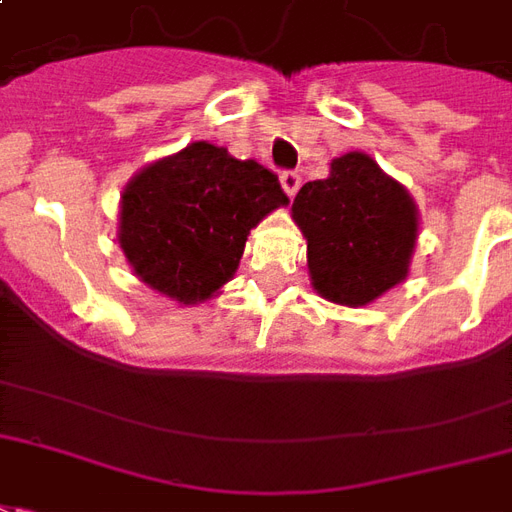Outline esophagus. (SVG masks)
<instances>
[{
  "label": "esophagus",
  "instance_id": "1",
  "mask_svg": "<svg viewBox=\"0 0 512 512\" xmlns=\"http://www.w3.org/2000/svg\"><path fill=\"white\" fill-rule=\"evenodd\" d=\"M299 183H302V180H299L297 172H283V175H280V186H283V191H286L288 197H294V194H297Z\"/></svg>",
  "mask_w": 512,
  "mask_h": 512
}]
</instances>
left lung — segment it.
Masks as SVG:
<instances>
[{
    "label": "left lung",
    "instance_id": "obj_1",
    "mask_svg": "<svg viewBox=\"0 0 512 512\" xmlns=\"http://www.w3.org/2000/svg\"><path fill=\"white\" fill-rule=\"evenodd\" d=\"M291 218L307 240L310 286L326 302L364 307L410 275L418 207L367 153L332 159L324 180L299 188Z\"/></svg>",
    "mask_w": 512,
    "mask_h": 512
}]
</instances>
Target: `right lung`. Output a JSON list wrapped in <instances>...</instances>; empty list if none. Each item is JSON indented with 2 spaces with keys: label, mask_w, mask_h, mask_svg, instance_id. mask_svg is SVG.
I'll return each mask as SVG.
<instances>
[{
  "label": "right lung",
  "mask_w": 512,
  "mask_h": 512,
  "mask_svg": "<svg viewBox=\"0 0 512 512\" xmlns=\"http://www.w3.org/2000/svg\"><path fill=\"white\" fill-rule=\"evenodd\" d=\"M283 205L278 178L259 161L188 142L126 183L118 245L145 286L178 305H199L234 278L251 229Z\"/></svg>",
  "instance_id": "right-lung-1"
}]
</instances>
